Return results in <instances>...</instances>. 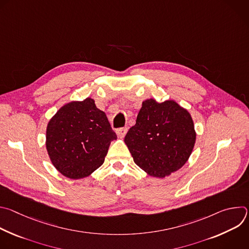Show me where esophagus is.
Here are the masks:
<instances>
[{
	"label": "esophagus",
	"mask_w": 249,
	"mask_h": 249,
	"mask_svg": "<svg viewBox=\"0 0 249 249\" xmlns=\"http://www.w3.org/2000/svg\"><path fill=\"white\" fill-rule=\"evenodd\" d=\"M127 131H128V129H127L126 127H124V128H120V129L116 130V134H117L118 138H124V136L126 135Z\"/></svg>",
	"instance_id": "1"
}]
</instances>
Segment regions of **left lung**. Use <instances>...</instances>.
I'll list each match as a JSON object with an SVG mask.
<instances>
[{
    "label": "left lung",
    "instance_id": "obj_1",
    "mask_svg": "<svg viewBox=\"0 0 249 249\" xmlns=\"http://www.w3.org/2000/svg\"><path fill=\"white\" fill-rule=\"evenodd\" d=\"M135 163L148 175L164 178L188 160L196 142L189 111L175 100L142 102L136 124L124 139Z\"/></svg>",
    "mask_w": 249,
    "mask_h": 249
}]
</instances>
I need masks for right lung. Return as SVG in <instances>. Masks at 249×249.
Here are the masks:
<instances>
[{
  "label": "right lung",
  "instance_id": "1",
  "mask_svg": "<svg viewBox=\"0 0 249 249\" xmlns=\"http://www.w3.org/2000/svg\"><path fill=\"white\" fill-rule=\"evenodd\" d=\"M117 136L94 99L64 104L46 128V150L54 167L70 179L89 176L103 162Z\"/></svg>",
  "mask_w": 249,
  "mask_h": 249
}]
</instances>
